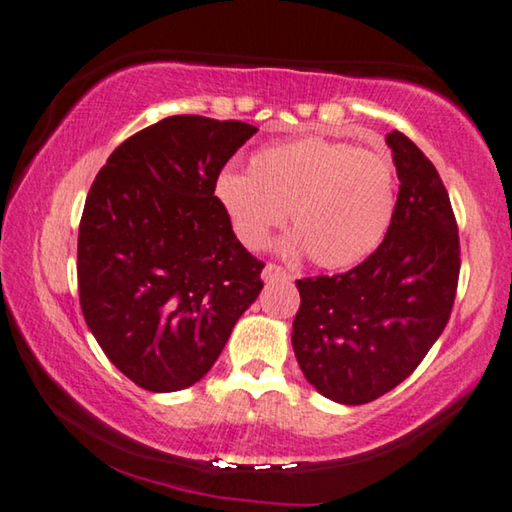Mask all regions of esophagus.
Listing matches in <instances>:
<instances>
[{
    "instance_id": "34e87169",
    "label": "esophagus",
    "mask_w": 512,
    "mask_h": 512,
    "mask_svg": "<svg viewBox=\"0 0 512 512\" xmlns=\"http://www.w3.org/2000/svg\"><path fill=\"white\" fill-rule=\"evenodd\" d=\"M286 281V279H291V274H288L284 268H279V265H274V263H268L263 268V281Z\"/></svg>"
}]
</instances>
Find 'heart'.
I'll use <instances>...</instances> for the list:
<instances>
[{"label":"heart","mask_w":512,"mask_h":512,"mask_svg":"<svg viewBox=\"0 0 512 512\" xmlns=\"http://www.w3.org/2000/svg\"><path fill=\"white\" fill-rule=\"evenodd\" d=\"M214 198L249 249H263L274 228L293 235L284 251H307L325 270L365 261L395 217V166L385 152L342 140L305 136L268 145L247 170H221Z\"/></svg>","instance_id":"obj_1"}]
</instances>
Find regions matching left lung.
Instances as JSON below:
<instances>
[{"instance_id":"8db88e82","label":"left lung","mask_w":512,"mask_h":512,"mask_svg":"<svg viewBox=\"0 0 512 512\" xmlns=\"http://www.w3.org/2000/svg\"><path fill=\"white\" fill-rule=\"evenodd\" d=\"M385 143L399 194L379 249L348 272L295 281V358L323 397L348 406L374 402L413 374L446 328L462 265L434 164L404 133H388Z\"/></svg>"}]
</instances>
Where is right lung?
<instances>
[{"mask_svg": "<svg viewBox=\"0 0 512 512\" xmlns=\"http://www.w3.org/2000/svg\"><path fill=\"white\" fill-rule=\"evenodd\" d=\"M258 129L173 115L110 154L78 228L80 309L108 360L140 388L175 392L210 372L261 293L263 261L214 198Z\"/></svg>", "mask_w": 512, "mask_h": 512, "instance_id": "right-lung-1", "label": "right lung"}]
</instances>
